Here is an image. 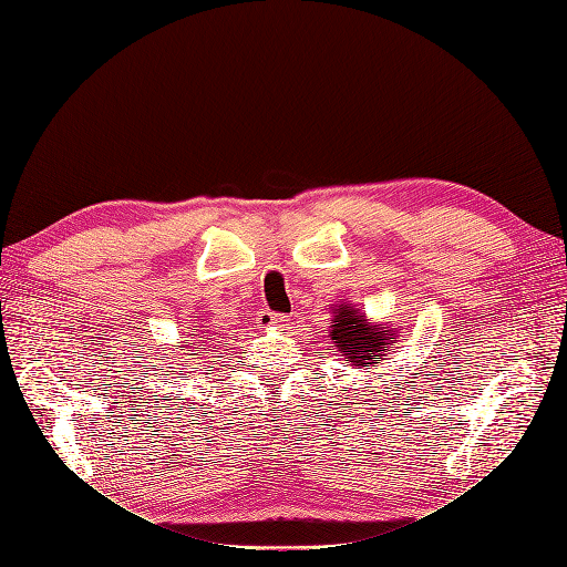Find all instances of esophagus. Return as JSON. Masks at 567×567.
I'll use <instances>...</instances> for the list:
<instances>
[{
    "instance_id": "obj_1",
    "label": "esophagus",
    "mask_w": 567,
    "mask_h": 567,
    "mask_svg": "<svg viewBox=\"0 0 567 567\" xmlns=\"http://www.w3.org/2000/svg\"><path fill=\"white\" fill-rule=\"evenodd\" d=\"M288 319L284 315H277V312H260L257 315V326H260L262 331H269V329H277V326H284Z\"/></svg>"
}]
</instances>
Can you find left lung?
<instances>
[{"label": "left lung", "instance_id": "obj_1", "mask_svg": "<svg viewBox=\"0 0 567 567\" xmlns=\"http://www.w3.org/2000/svg\"><path fill=\"white\" fill-rule=\"evenodd\" d=\"M392 338H398V331L390 329V323H371L362 312L346 302L333 310V348L342 352L346 362L357 369L381 364V359L390 352Z\"/></svg>", "mask_w": 567, "mask_h": 567}]
</instances>
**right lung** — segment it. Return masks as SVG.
Returning a JSON list of instances; mask_svg holds the SVG:
<instances>
[{
	"instance_id": "add662e5",
	"label": "right lung",
	"mask_w": 567,
	"mask_h": 567,
	"mask_svg": "<svg viewBox=\"0 0 567 567\" xmlns=\"http://www.w3.org/2000/svg\"><path fill=\"white\" fill-rule=\"evenodd\" d=\"M194 331H196V329H194ZM192 336H194V333H192ZM198 338H203V336H198ZM188 346H194V342H188Z\"/></svg>"
}]
</instances>
